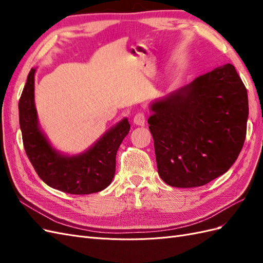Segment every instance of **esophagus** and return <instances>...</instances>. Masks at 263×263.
<instances>
[{
    "label": "esophagus",
    "instance_id": "esophagus-1",
    "mask_svg": "<svg viewBox=\"0 0 263 263\" xmlns=\"http://www.w3.org/2000/svg\"><path fill=\"white\" fill-rule=\"evenodd\" d=\"M146 122V115L144 112H138L134 116V124L138 126H144Z\"/></svg>",
    "mask_w": 263,
    "mask_h": 263
}]
</instances>
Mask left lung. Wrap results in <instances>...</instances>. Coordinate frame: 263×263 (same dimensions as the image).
<instances>
[{
  "label": "left lung",
  "mask_w": 263,
  "mask_h": 263,
  "mask_svg": "<svg viewBox=\"0 0 263 263\" xmlns=\"http://www.w3.org/2000/svg\"><path fill=\"white\" fill-rule=\"evenodd\" d=\"M158 173L171 186L195 187L224 174L239 156L248 94L230 63L151 105Z\"/></svg>",
  "instance_id": "8db88e82"
}]
</instances>
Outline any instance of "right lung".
<instances>
[{"label": "right lung", "mask_w": 263, "mask_h": 263, "mask_svg": "<svg viewBox=\"0 0 263 263\" xmlns=\"http://www.w3.org/2000/svg\"><path fill=\"white\" fill-rule=\"evenodd\" d=\"M31 69L18 102L23 145L38 177L47 185L69 194H91L107 187L115 174L116 154L130 125L126 118L86 153L65 157L51 148L37 123Z\"/></svg>", "instance_id": "obj_1"}]
</instances>
